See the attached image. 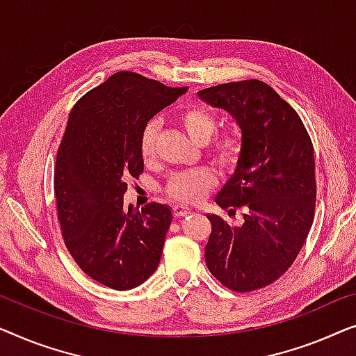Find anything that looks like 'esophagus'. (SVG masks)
Returning <instances> with one entry per match:
<instances>
[{
    "label": "esophagus",
    "mask_w": 356,
    "mask_h": 356,
    "mask_svg": "<svg viewBox=\"0 0 356 356\" xmlns=\"http://www.w3.org/2000/svg\"><path fill=\"white\" fill-rule=\"evenodd\" d=\"M190 213V208L187 207H182V204H176V207H172V214L176 218H182L185 214Z\"/></svg>",
    "instance_id": "esophagus-1"
}]
</instances>
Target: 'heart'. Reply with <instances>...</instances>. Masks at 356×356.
Instances as JSON below:
<instances>
[{
    "mask_svg": "<svg viewBox=\"0 0 356 356\" xmlns=\"http://www.w3.org/2000/svg\"><path fill=\"white\" fill-rule=\"evenodd\" d=\"M180 126L190 135V138L197 143H207L216 132L218 121L211 111L203 106H190L179 114ZM156 124H148L143 129L140 137V154L145 163H152L156 154ZM245 149L243 135L238 129L224 130L213 138L209 147V158L222 169H234L242 159ZM214 185V177L211 172L204 169L197 171L180 172L168 180L166 193L168 197L180 203H195L202 200L208 190Z\"/></svg>",
    "mask_w": 356,
    "mask_h": 356,
    "instance_id": "1",
    "label": "heart"
}]
</instances>
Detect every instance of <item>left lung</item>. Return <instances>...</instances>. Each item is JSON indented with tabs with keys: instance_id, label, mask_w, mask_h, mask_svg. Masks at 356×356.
Wrapping results in <instances>:
<instances>
[{
	"instance_id": "1",
	"label": "left lung",
	"mask_w": 356,
	"mask_h": 356,
	"mask_svg": "<svg viewBox=\"0 0 356 356\" xmlns=\"http://www.w3.org/2000/svg\"><path fill=\"white\" fill-rule=\"evenodd\" d=\"M198 97L237 121L245 140L234 176L216 197L242 226L211 222L204 259L209 273L234 292H252L292 266L308 237L316 207L312 138L302 119L274 88L250 79L203 88Z\"/></svg>"
}]
</instances>
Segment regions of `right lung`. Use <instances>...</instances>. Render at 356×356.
<instances>
[{
    "mask_svg": "<svg viewBox=\"0 0 356 356\" xmlns=\"http://www.w3.org/2000/svg\"><path fill=\"white\" fill-rule=\"evenodd\" d=\"M185 92L122 71L85 93L69 114L54 169L59 226L79 268L109 289L137 287L161 259L171 208L148 203L138 211L122 198L127 179L143 172V129Z\"/></svg>",
    "mask_w": 356,
    "mask_h": 356,
    "instance_id": "add662e5",
    "label": "right lung"
}]
</instances>
